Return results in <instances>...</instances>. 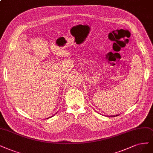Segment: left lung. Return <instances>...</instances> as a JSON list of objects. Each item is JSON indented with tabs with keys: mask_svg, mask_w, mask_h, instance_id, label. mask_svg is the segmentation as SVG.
Segmentation results:
<instances>
[{
	"mask_svg": "<svg viewBox=\"0 0 153 153\" xmlns=\"http://www.w3.org/2000/svg\"><path fill=\"white\" fill-rule=\"evenodd\" d=\"M119 114H118V115H116V116H117H117H118ZM112 117H115V115L114 116H112Z\"/></svg>",
	"mask_w": 153,
	"mask_h": 153,
	"instance_id": "1",
	"label": "left lung"
}]
</instances>
